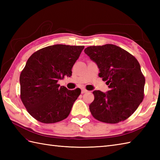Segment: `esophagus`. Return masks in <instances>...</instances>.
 Listing matches in <instances>:
<instances>
[{"label": "esophagus", "instance_id": "esophagus-1", "mask_svg": "<svg viewBox=\"0 0 160 160\" xmlns=\"http://www.w3.org/2000/svg\"><path fill=\"white\" fill-rule=\"evenodd\" d=\"M87 92H88V91L85 89H82V90H81V93H87Z\"/></svg>", "mask_w": 160, "mask_h": 160}]
</instances>
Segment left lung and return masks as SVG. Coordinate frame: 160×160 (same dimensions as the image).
<instances>
[{"label":"left lung","instance_id":"8db88e82","mask_svg":"<svg viewBox=\"0 0 160 160\" xmlns=\"http://www.w3.org/2000/svg\"><path fill=\"white\" fill-rule=\"evenodd\" d=\"M100 69L99 76L107 81V93L94 91L89 105L93 117L100 122L116 124L128 118L144 96L145 78L138 60L116 45L107 44L84 49Z\"/></svg>","mask_w":160,"mask_h":160}]
</instances>
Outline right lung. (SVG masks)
I'll return each mask as SVG.
<instances>
[{
	"label": "right lung",
	"instance_id": "obj_1",
	"mask_svg": "<svg viewBox=\"0 0 160 160\" xmlns=\"http://www.w3.org/2000/svg\"><path fill=\"white\" fill-rule=\"evenodd\" d=\"M84 46L55 45L40 49L29 58L20 76V99L27 111L45 124L62 121L69 115L80 89L68 90L58 81L70 77Z\"/></svg>",
	"mask_w": 160,
	"mask_h": 160
}]
</instances>
